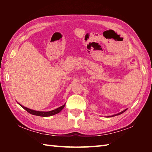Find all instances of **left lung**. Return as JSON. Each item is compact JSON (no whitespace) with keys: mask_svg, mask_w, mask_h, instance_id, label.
I'll return each instance as SVG.
<instances>
[{"mask_svg":"<svg viewBox=\"0 0 152 152\" xmlns=\"http://www.w3.org/2000/svg\"><path fill=\"white\" fill-rule=\"evenodd\" d=\"M127 110V109H126V110H123L122 112H120V113H117V114H115V115H112V116H108V117H114V116H116V115H121V114H122V113H124V112L125 111H126Z\"/></svg>","mask_w":152,"mask_h":152,"instance_id":"obj_1","label":"left lung"}]
</instances>
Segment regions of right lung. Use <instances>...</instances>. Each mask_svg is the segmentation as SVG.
Here are the masks:
<instances>
[{"label":"right lung","instance_id":"right-lung-1","mask_svg":"<svg viewBox=\"0 0 152 152\" xmlns=\"http://www.w3.org/2000/svg\"><path fill=\"white\" fill-rule=\"evenodd\" d=\"M18 104H19L23 108H24L25 110H26V111L28 112L29 113L34 115L40 116V117H49V116L54 115L57 114V113L60 112L65 106V103L63 106H61V107H59V108L55 109V110H51V111H49V112H40V111H36V110H31L30 108H26V107H24V106L20 104V103H18Z\"/></svg>","mask_w":152,"mask_h":152}]
</instances>
